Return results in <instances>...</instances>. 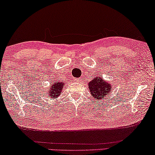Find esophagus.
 I'll list each match as a JSON object with an SVG mask.
<instances>
[{
  "instance_id": "34e87169",
  "label": "esophagus",
  "mask_w": 155,
  "mask_h": 155,
  "mask_svg": "<svg viewBox=\"0 0 155 155\" xmlns=\"http://www.w3.org/2000/svg\"><path fill=\"white\" fill-rule=\"evenodd\" d=\"M81 80V78H79V79H75V81H80Z\"/></svg>"
}]
</instances>
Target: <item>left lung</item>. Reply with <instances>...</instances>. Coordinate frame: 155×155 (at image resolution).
I'll return each mask as SVG.
<instances>
[{
    "mask_svg": "<svg viewBox=\"0 0 155 155\" xmlns=\"http://www.w3.org/2000/svg\"><path fill=\"white\" fill-rule=\"evenodd\" d=\"M87 85L92 98H96L97 100H104L111 92V84L107 82V80H104L101 77L96 76L92 78Z\"/></svg>",
    "mask_w": 155,
    "mask_h": 155,
    "instance_id": "left-lung-1",
    "label": "left lung"
}]
</instances>
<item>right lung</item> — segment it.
I'll return each mask as SVG.
<instances>
[{
	"mask_svg": "<svg viewBox=\"0 0 155 155\" xmlns=\"http://www.w3.org/2000/svg\"><path fill=\"white\" fill-rule=\"evenodd\" d=\"M64 82L62 81H56L55 82H51V86L48 89L46 93L50 95V97L54 98L55 97H58L60 94L62 93V90L64 87Z\"/></svg>",
	"mask_w": 155,
	"mask_h": 155,
	"instance_id": "1",
	"label": "right lung"
}]
</instances>
